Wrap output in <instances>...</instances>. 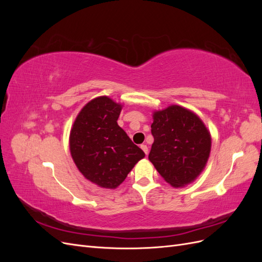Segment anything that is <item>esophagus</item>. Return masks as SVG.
Returning a JSON list of instances; mask_svg holds the SVG:
<instances>
[{"label":"esophagus","instance_id":"34e87169","mask_svg":"<svg viewBox=\"0 0 262 262\" xmlns=\"http://www.w3.org/2000/svg\"><path fill=\"white\" fill-rule=\"evenodd\" d=\"M141 148L143 149V152L145 153V155H147V154H148V147H147V145H145V144H142V145H141Z\"/></svg>","mask_w":262,"mask_h":262}]
</instances>
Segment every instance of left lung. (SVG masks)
Masks as SVG:
<instances>
[{"label": "left lung", "mask_w": 262, "mask_h": 262, "mask_svg": "<svg viewBox=\"0 0 262 262\" xmlns=\"http://www.w3.org/2000/svg\"><path fill=\"white\" fill-rule=\"evenodd\" d=\"M154 142L148 160L173 188L193 182L211 152V134L199 116L178 105L153 113Z\"/></svg>", "instance_id": "8db88e82"}]
</instances>
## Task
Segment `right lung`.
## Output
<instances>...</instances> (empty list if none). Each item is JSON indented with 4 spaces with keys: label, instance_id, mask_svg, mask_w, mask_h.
Returning a JSON list of instances; mask_svg holds the SVG:
<instances>
[{
    "label": "right lung",
    "instance_id": "obj_1",
    "mask_svg": "<svg viewBox=\"0 0 262 262\" xmlns=\"http://www.w3.org/2000/svg\"><path fill=\"white\" fill-rule=\"evenodd\" d=\"M121 109L108 96L94 98L78 113L70 132V152L77 169L100 188L116 189L145 156L118 125Z\"/></svg>",
    "mask_w": 262,
    "mask_h": 262
}]
</instances>
